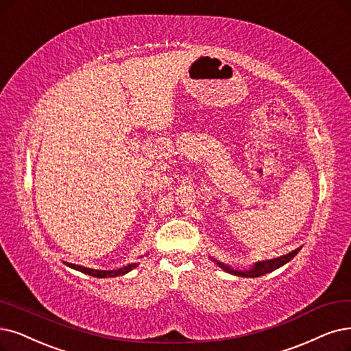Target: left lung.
Instances as JSON below:
<instances>
[{"label":"left lung","instance_id":"left-lung-1","mask_svg":"<svg viewBox=\"0 0 351 351\" xmlns=\"http://www.w3.org/2000/svg\"><path fill=\"white\" fill-rule=\"evenodd\" d=\"M301 247L295 249L289 252V254L284 255V256H279V258H274V259H268V261H259V262H255L254 265L250 266L249 269H234L232 268L230 265L228 263H223L220 261H216L212 258V261L219 266V268H221L224 272L228 274H232V275H236V276H243V278H258V276H262L265 274H269L278 268H281V266H284L285 263H288L293 256H295L298 252H300Z\"/></svg>","mask_w":351,"mask_h":351}]
</instances>
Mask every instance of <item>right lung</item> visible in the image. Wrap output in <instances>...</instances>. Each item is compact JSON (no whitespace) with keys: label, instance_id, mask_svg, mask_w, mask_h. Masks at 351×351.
Returning <instances> with one entry per match:
<instances>
[{"label":"right lung","instance_id":"1","mask_svg":"<svg viewBox=\"0 0 351 351\" xmlns=\"http://www.w3.org/2000/svg\"><path fill=\"white\" fill-rule=\"evenodd\" d=\"M141 258H143V256H141ZM64 263L69 266V268L76 269V271H79V272H83V274L95 276V278H115V276H121V275L128 274L130 271H132L134 268H136V266L139 265V262H131V263H128L127 266H123V268H119V269H114V271H99V269L85 268V266L75 265V263H69V262H64Z\"/></svg>","mask_w":351,"mask_h":351}]
</instances>
